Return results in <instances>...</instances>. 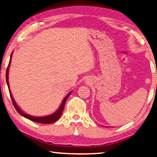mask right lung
<instances>
[{
	"instance_id": "add662e5",
	"label": "right lung",
	"mask_w": 157,
	"mask_h": 157,
	"mask_svg": "<svg viewBox=\"0 0 157 157\" xmlns=\"http://www.w3.org/2000/svg\"><path fill=\"white\" fill-rule=\"evenodd\" d=\"M12 55H13V52H12V54L10 55V62H9V64L8 66V68H7V70H6V81H7V84H8V86L9 88V92H10V98L12 99V101H13V105L14 108H15V109L17 111V112L20 114V115L23 116L24 117L26 118V119H29L31 121H34V122H36V123H40V124H52V123H54L55 121H57V120L59 119V117H61L62 115V113L63 112V109H64V105H65V102H66V101L67 100V98L69 95H70V94L71 93V92L69 93L68 95H67L66 97L64 98V99L63 100V102H62V105H60V107L58 109H57V112H55L54 114H52L51 115H49V116H47V117H33V116H31V115H29L27 114H25V112H23L22 111H21L20 107H18L17 105L16 102H14V99L13 95H12L10 90V87H9V82H8V72H9V67H10V62H11V58H12Z\"/></svg>"
}]
</instances>
